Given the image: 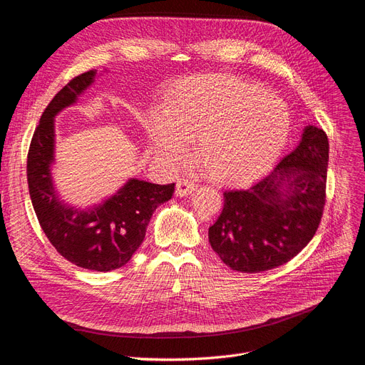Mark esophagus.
Listing matches in <instances>:
<instances>
[{"label": "esophagus", "instance_id": "esophagus-1", "mask_svg": "<svg viewBox=\"0 0 365 365\" xmlns=\"http://www.w3.org/2000/svg\"><path fill=\"white\" fill-rule=\"evenodd\" d=\"M196 188V184L192 182L190 180H185V178H181L177 181V188H175V195L180 196V197H184V196H188L193 190Z\"/></svg>", "mask_w": 365, "mask_h": 365}]
</instances>
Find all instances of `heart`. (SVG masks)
<instances>
[{
	"instance_id": "heart-1",
	"label": "heart",
	"mask_w": 365,
	"mask_h": 365,
	"mask_svg": "<svg viewBox=\"0 0 365 365\" xmlns=\"http://www.w3.org/2000/svg\"><path fill=\"white\" fill-rule=\"evenodd\" d=\"M289 132L290 115L280 98L215 73L175 82L148 124L160 162L180 165L196 138L197 162L225 185H244L265 175L282 155Z\"/></svg>"
}]
</instances>
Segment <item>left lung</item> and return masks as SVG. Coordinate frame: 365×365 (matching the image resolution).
I'll return each mask as SVG.
<instances>
[{
    "label": "left lung",
    "instance_id": "obj_1",
    "mask_svg": "<svg viewBox=\"0 0 365 365\" xmlns=\"http://www.w3.org/2000/svg\"><path fill=\"white\" fill-rule=\"evenodd\" d=\"M329 145L322 128L305 125L299 143L249 190H227L208 229L227 267L262 272L295 257L317 230L325 205Z\"/></svg>",
    "mask_w": 365,
    "mask_h": 365
}]
</instances>
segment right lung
Returning a JSON list of instances; mask_svg holds the SVG:
<instances>
[{"label": "right lung", "mask_w": 365, "mask_h": 365, "mask_svg": "<svg viewBox=\"0 0 365 365\" xmlns=\"http://www.w3.org/2000/svg\"><path fill=\"white\" fill-rule=\"evenodd\" d=\"M97 70L82 73L58 93L43 112L28 151V188L38 223L63 257L76 267L108 272L124 267L139 249L158 205L168 202L172 184L128 178L112 196L90 207L66 202L53 181L55 118L78 103L94 83Z\"/></svg>", "instance_id": "add662e5"}]
</instances>
